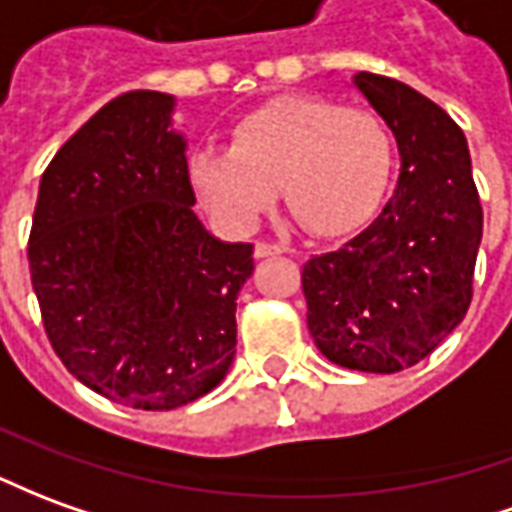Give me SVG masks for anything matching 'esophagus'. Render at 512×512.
<instances>
[{"label": "esophagus", "instance_id": "esophagus-1", "mask_svg": "<svg viewBox=\"0 0 512 512\" xmlns=\"http://www.w3.org/2000/svg\"><path fill=\"white\" fill-rule=\"evenodd\" d=\"M282 255L280 244H268V241H257L255 244V257H274Z\"/></svg>", "mask_w": 512, "mask_h": 512}]
</instances>
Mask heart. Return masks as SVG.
Masks as SVG:
<instances>
[{
    "label": "heart",
    "instance_id": "obj_1",
    "mask_svg": "<svg viewBox=\"0 0 512 512\" xmlns=\"http://www.w3.org/2000/svg\"><path fill=\"white\" fill-rule=\"evenodd\" d=\"M391 166L380 116L321 96H282L238 121L232 146L196 149L191 180L230 230L255 227L282 188L302 230L338 238L374 219Z\"/></svg>",
    "mask_w": 512,
    "mask_h": 512
}]
</instances>
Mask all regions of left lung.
<instances>
[{
  "mask_svg": "<svg viewBox=\"0 0 512 512\" xmlns=\"http://www.w3.org/2000/svg\"><path fill=\"white\" fill-rule=\"evenodd\" d=\"M355 88L396 138V191L366 230L302 268L307 330L343 368L393 374L430 355L471 305L482 205L463 130L410 85L360 71Z\"/></svg>",
  "mask_w": 512,
  "mask_h": 512,
  "instance_id": "obj_1",
  "label": "left lung"
}]
</instances>
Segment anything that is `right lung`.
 I'll return each instance as SVG.
<instances>
[{
  "instance_id": "add662e5",
  "label": "right lung",
  "mask_w": 512,
  "mask_h": 512,
  "mask_svg": "<svg viewBox=\"0 0 512 512\" xmlns=\"http://www.w3.org/2000/svg\"><path fill=\"white\" fill-rule=\"evenodd\" d=\"M171 113V94L130 91L85 121L46 166L27 246L63 366L138 410L188 405L227 377L255 271L252 244L196 219Z\"/></svg>"
}]
</instances>
